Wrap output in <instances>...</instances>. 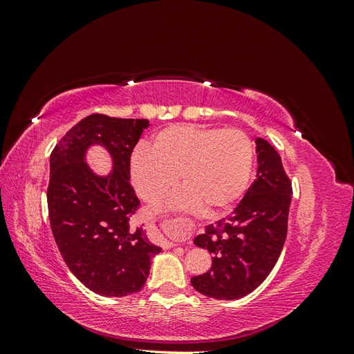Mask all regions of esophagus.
Segmentation results:
<instances>
[{"label": "esophagus", "mask_w": 354, "mask_h": 354, "mask_svg": "<svg viewBox=\"0 0 354 354\" xmlns=\"http://www.w3.org/2000/svg\"><path fill=\"white\" fill-rule=\"evenodd\" d=\"M151 229L158 234V242L160 243V246H162V248H173V246H176V243L174 242H169V241H167L165 238H162V236H160V234L158 233V230H156V227L153 226V224H151Z\"/></svg>", "instance_id": "obj_1"}]
</instances>
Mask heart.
Segmentation results:
<instances>
[{"label":"heart","instance_id":"obj_1","mask_svg":"<svg viewBox=\"0 0 354 354\" xmlns=\"http://www.w3.org/2000/svg\"><path fill=\"white\" fill-rule=\"evenodd\" d=\"M254 164L251 138L238 128L173 125L159 131L151 149L131 156V181L142 199L155 202L178 183L176 195L158 205L190 212H226L248 186Z\"/></svg>","mask_w":354,"mask_h":354}]
</instances>
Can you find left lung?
<instances>
[{"label": "left lung", "instance_id": "obj_1", "mask_svg": "<svg viewBox=\"0 0 354 354\" xmlns=\"http://www.w3.org/2000/svg\"><path fill=\"white\" fill-rule=\"evenodd\" d=\"M257 177L230 216L209 224L195 245L212 254L211 269L190 279L198 292L238 299L259 288L282 252L292 186L282 159L264 138H255Z\"/></svg>", "mask_w": 354, "mask_h": 354}]
</instances>
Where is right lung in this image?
I'll use <instances>...</instances> for the list:
<instances>
[{
	"label": "right lung",
	"instance_id": "add662e5",
	"mask_svg": "<svg viewBox=\"0 0 354 354\" xmlns=\"http://www.w3.org/2000/svg\"><path fill=\"white\" fill-rule=\"evenodd\" d=\"M147 120L93 113L62 137L50 155L47 189L53 236L69 270L90 291L125 297L142 291L160 248L131 217L140 201L130 185V159ZM103 145L114 167L99 176L84 162L91 145Z\"/></svg>",
	"mask_w": 354,
	"mask_h": 354
}]
</instances>
